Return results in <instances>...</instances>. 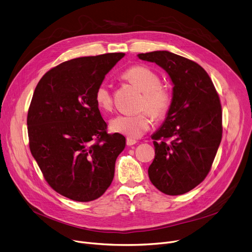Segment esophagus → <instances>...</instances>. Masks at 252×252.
<instances>
[{
    "instance_id": "1",
    "label": "esophagus",
    "mask_w": 252,
    "mask_h": 252,
    "mask_svg": "<svg viewBox=\"0 0 252 252\" xmlns=\"http://www.w3.org/2000/svg\"><path fill=\"white\" fill-rule=\"evenodd\" d=\"M136 143H138V142H136V141L133 140V139H130V138H127V139H126V145H127V146H133V145H135Z\"/></svg>"
}]
</instances>
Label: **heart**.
Returning <instances> with one entry per match:
<instances>
[{
	"mask_svg": "<svg viewBox=\"0 0 252 252\" xmlns=\"http://www.w3.org/2000/svg\"><path fill=\"white\" fill-rule=\"evenodd\" d=\"M122 78L138 87L143 96L139 101V109L142 110L134 116L119 114L110 121L112 131L135 139L142 136L151 126L153 116L157 120L164 119L172 106V93L168 86L161 83L158 74L146 65H132L122 74ZM94 99L101 110H110L112 107V95L105 83L97 86Z\"/></svg>",
	"mask_w": 252,
	"mask_h": 252,
	"instance_id": "obj_1",
	"label": "heart"
}]
</instances>
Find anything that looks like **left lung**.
<instances>
[{"label": "left lung", "instance_id": "obj_1", "mask_svg": "<svg viewBox=\"0 0 252 252\" xmlns=\"http://www.w3.org/2000/svg\"><path fill=\"white\" fill-rule=\"evenodd\" d=\"M170 75L173 100L166 121L153 135V185L167 195L185 194L209 174L222 139V108L216 88L198 63L169 51L138 54Z\"/></svg>", "mask_w": 252, "mask_h": 252}]
</instances>
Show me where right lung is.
Segmentation results:
<instances>
[{"label": "right lung", "instance_id": "obj_1", "mask_svg": "<svg viewBox=\"0 0 252 252\" xmlns=\"http://www.w3.org/2000/svg\"><path fill=\"white\" fill-rule=\"evenodd\" d=\"M125 53L68 60L38 82L27 116L29 147L49 186L77 202L99 198L110 186L126 147L107 133L94 99L97 86Z\"/></svg>", "mask_w": 252, "mask_h": 252}]
</instances>
